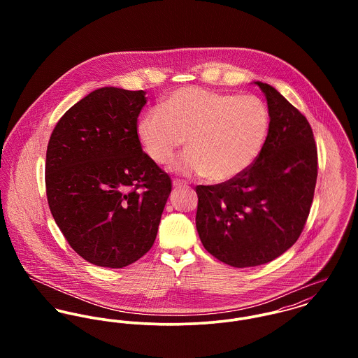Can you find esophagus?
<instances>
[{
  "mask_svg": "<svg viewBox=\"0 0 358 358\" xmlns=\"http://www.w3.org/2000/svg\"><path fill=\"white\" fill-rule=\"evenodd\" d=\"M172 186H173L175 189H182V187H186V186H187V183H186V182H183V180H178V179H175V180L172 182Z\"/></svg>",
  "mask_w": 358,
  "mask_h": 358,
  "instance_id": "34e87169",
  "label": "esophagus"
}]
</instances>
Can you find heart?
<instances>
[{
	"label": "heart",
	"mask_w": 358,
	"mask_h": 358,
	"mask_svg": "<svg viewBox=\"0 0 358 358\" xmlns=\"http://www.w3.org/2000/svg\"><path fill=\"white\" fill-rule=\"evenodd\" d=\"M159 110L145 113L138 138L158 165L168 164L186 138L187 150L171 165L180 175H200L210 182H229L257 159L268 131L270 113L254 95H233L197 87L166 96Z\"/></svg>",
	"instance_id": "heart-1"
}]
</instances>
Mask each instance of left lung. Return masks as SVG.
<instances>
[{
  "label": "left lung",
  "mask_w": 358,
  "mask_h": 358,
  "mask_svg": "<svg viewBox=\"0 0 358 358\" xmlns=\"http://www.w3.org/2000/svg\"><path fill=\"white\" fill-rule=\"evenodd\" d=\"M254 84L270 113L262 153L240 176L196 187L200 240L210 255L233 267L268 263L296 243L317 182V148L306 117L274 87Z\"/></svg>",
  "instance_id": "left-lung-1"
}]
</instances>
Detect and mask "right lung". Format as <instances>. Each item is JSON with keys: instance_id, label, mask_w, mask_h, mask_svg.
<instances>
[{"instance_id": "add662e5", "label": "right lung", "mask_w": 358, "mask_h": 358, "mask_svg": "<svg viewBox=\"0 0 358 358\" xmlns=\"http://www.w3.org/2000/svg\"><path fill=\"white\" fill-rule=\"evenodd\" d=\"M145 91L99 88L70 107L47 149L52 216L87 262L125 267L157 237L171 179L142 150L138 117Z\"/></svg>"}]
</instances>
